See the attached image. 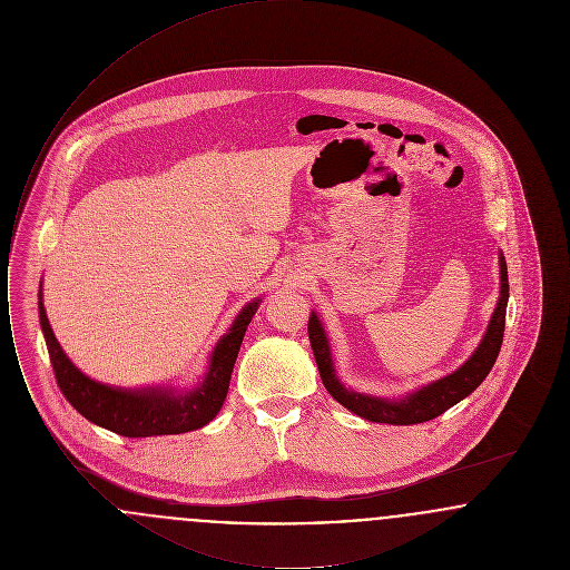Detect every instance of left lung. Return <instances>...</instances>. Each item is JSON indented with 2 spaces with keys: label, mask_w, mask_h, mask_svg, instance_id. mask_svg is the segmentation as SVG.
I'll use <instances>...</instances> for the list:
<instances>
[{
  "label": "left lung",
  "mask_w": 570,
  "mask_h": 570,
  "mask_svg": "<svg viewBox=\"0 0 570 570\" xmlns=\"http://www.w3.org/2000/svg\"><path fill=\"white\" fill-rule=\"evenodd\" d=\"M500 301L498 307L489 321L488 333L483 342L479 344L476 353L472 354L458 372L435 380L432 384L423 386L421 391L407 395L406 400L400 402H386L379 397L361 395L348 391L340 380L335 379L331 351L326 342L325 331L318 321V316L312 312L307 333L312 342V351L318 363V372L325 384L326 391L354 414L374 421V423H389V425H414L423 421H432L446 412L449 407L455 406L463 397H468L483 380L488 379L504 337V321H507V303H509V272L504 258H500Z\"/></svg>",
  "instance_id": "1"
}]
</instances>
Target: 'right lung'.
Masks as SVG:
<instances>
[{"instance_id": "1", "label": "right lung", "mask_w": 570, "mask_h": 570, "mask_svg": "<svg viewBox=\"0 0 570 570\" xmlns=\"http://www.w3.org/2000/svg\"><path fill=\"white\" fill-rule=\"evenodd\" d=\"M38 297L40 326L47 340L55 380L63 397L75 410H79L87 421L126 438L186 434L216 419L228 393L230 374L244 342L245 328L258 309V301L249 303L237 316L230 331L219 340L216 351L212 354V365L205 382L191 393L173 395L158 389L121 391L87 379L59 348L42 305V295L38 293Z\"/></svg>"}]
</instances>
